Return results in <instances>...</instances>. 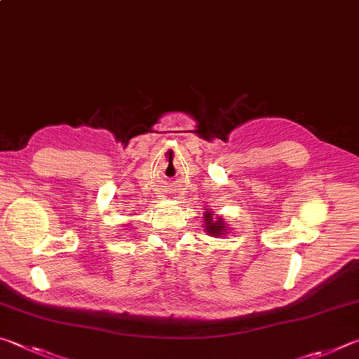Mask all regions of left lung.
Wrapping results in <instances>:
<instances>
[{"label":"left lung","mask_w":359,"mask_h":359,"mask_svg":"<svg viewBox=\"0 0 359 359\" xmlns=\"http://www.w3.org/2000/svg\"><path fill=\"white\" fill-rule=\"evenodd\" d=\"M204 229L205 233L212 238H220V236H224L228 233L229 224L224 223L222 217H217L212 210H205L204 212Z\"/></svg>","instance_id":"1"}]
</instances>
